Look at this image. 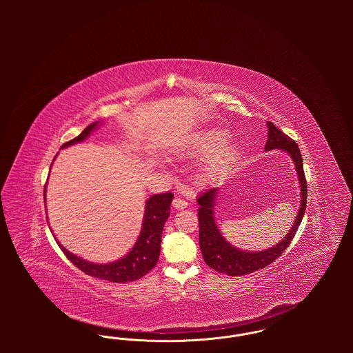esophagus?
<instances>
[{
	"label": "esophagus",
	"instance_id": "1",
	"mask_svg": "<svg viewBox=\"0 0 353 353\" xmlns=\"http://www.w3.org/2000/svg\"><path fill=\"white\" fill-rule=\"evenodd\" d=\"M172 205H173V208L174 209H185L186 206H188V202L183 200V199H179V197H176L173 202H172Z\"/></svg>",
	"mask_w": 353,
	"mask_h": 353
}]
</instances>
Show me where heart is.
Listing matches in <instances>:
<instances>
[{
	"label": "heart",
	"instance_id": "heart-1",
	"mask_svg": "<svg viewBox=\"0 0 353 353\" xmlns=\"http://www.w3.org/2000/svg\"><path fill=\"white\" fill-rule=\"evenodd\" d=\"M228 130L209 127L186 134L172 150L177 160H196L206 156L197 170V180L202 184L221 181L233 169L243 153V145L236 140H226Z\"/></svg>",
	"mask_w": 353,
	"mask_h": 353
}]
</instances>
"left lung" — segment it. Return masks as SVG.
<instances>
[{"label":"left lung","instance_id":"1","mask_svg":"<svg viewBox=\"0 0 353 353\" xmlns=\"http://www.w3.org/2000/svg\"><path fill=\"white\" fill-rule=\"evenodd\" d=\"M268 128H269V136L265 145V151L278 150V151L285 152L291 157L298 174V180H299L301 206L291 229L287 232L283 239H281V242L262 252H249V250H239L234 248L219 232L216 219H214V206L217 203L221 189L214 188L203 193L197 200V203L200 205L199 208L200 249H201L205 263L221 274H226L230 276L246 275L256 270L269 266L270 263H272L291 243L305 212L307 183L304 177L302 154L299 151V147L291 137L283 134L271 121H268Z\"/></svg>","mask_w":353,"mask_h":353}]
</instances>
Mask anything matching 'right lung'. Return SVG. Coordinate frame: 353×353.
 <instances>
[{"label": "right lung", "instance_id": "1", "mask_svg": "<svg viewBox=\"0 0 353 353\" xmlns=\"http://www.w3.org/2000/svg\"><path fill=\"white\" fill-rule=\"evenodd\" d=\"M101 121H95L85 127L82 134L77 136L75 139L70 140L66 144L62 145L61 150L68 148L70 145L78 144L84 141L94 131H97L101 125ZM57 157V154H55ZM54 157V160H55ZM52 160V161H54ZM52 165V164H51ZM50 165V169H51ZM46 186L43 190V199L46 201ZM173 200V194L161 193L151 196L144 206V217L141 223V230L134 242V248L127 252L123 258H119L118 261L110 262V263H94L88 262L83 258L68 252V249L55 238L58 246L61 250L65 252L68 261L75 265L79 270H82L84 274L99 278L104 281L115 282V283H128L140 279L145 274H148L157 263L160 248H161V234L163 228L170 214V203ZM52 232V230H51Z\"/></svg>", "mask_w": 353, "mask_h": 353}]
</instances>
